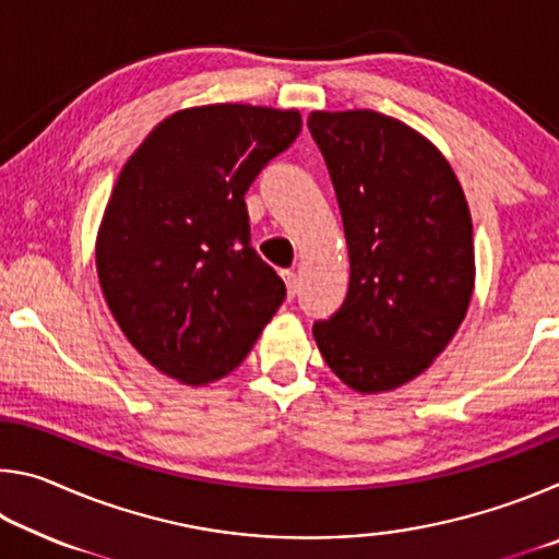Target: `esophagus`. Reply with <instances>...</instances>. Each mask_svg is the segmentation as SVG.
I'll return each instance as SVG.
<instances>
[{"mask_svg": "<svg viewBox=\"0 0 559 559\" xmlns=\"http://www.w3.org/2000/svg\"><path fill=\"white\" fill-rule=\"evenodd\" d=\"M281 278L286 281V290H288V298H293L298 293V276H296V271H281Z\"/></svg>", "mask_w": 559, "mask_h": 559, "instance_id": "esophagus-1", "label": "esophagus"}]
</instances>
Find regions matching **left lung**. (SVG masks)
I'll return each instance as SVG.
<instances>
[{
	"instance_id": "8db88e82",
	"label": "left lung",
	"mask_w": 559,
	"mask_h": 559,
	"mask_svg": "<svg viewBox=\"0 0 559 559\" xmlns=\"http://www.w3.org/2000/svg\"><path fill=\"white\" fill-rule=\"evenodd\" d=\"M349 253L343 306L313 337L355 392L419 377L466 318L476 281L466 194L421 132L377 110H313Z\"/></svg>"
}]
</instances>
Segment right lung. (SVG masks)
<instances>
[{
    "mask_svg": "<svg viewBox=\"0 0 559 559\" xmlns=\"http://www.w3.org/2000/svg\"><path fill=\"white\" fill-rule=\"evenodd\" d=\"M302 128L298 110H177L122 165L96 239L100 290L130 345L202 386L243 362L286 298L251 249L243 194Z\"/></svg>",
    "mask_w": 559,
    "mask_h": 559,
    "instance_id": "add662e5",
    "label": "right lung"
}]
</instances>
